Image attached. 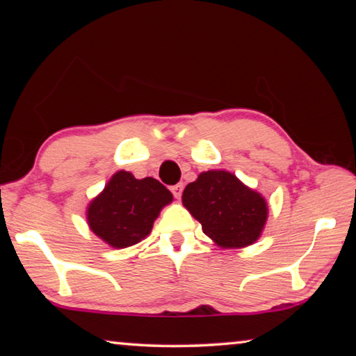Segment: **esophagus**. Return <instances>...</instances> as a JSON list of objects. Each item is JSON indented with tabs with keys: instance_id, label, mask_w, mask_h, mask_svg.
<instances>
[{
	"instance_id": "34e87169",
	"label": "esophagus",
	"mask_w": 356,
	"mask_h": 356,
	"mask_svg": "<svg viewBox=\"0 0 356 356\" xmlns=\"http://www.w3.org/2000/svg\"><path fill=\"white\" fill-rule=\"evenodd\" d=\"M171 191L176 200H180V196H182V191H184V185L182 184H177V185H172L171 186Z\"/></svg>"
}]
</instances>
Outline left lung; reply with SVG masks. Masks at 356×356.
Returning <instances> with one entry per match:
<instances>
[{
	"mask_svg": "<svg viewBox=\"0 0 356 356\" xmlns=\"http://www.w3.org/2000/svg\"><path fill=\"white\" fill-rule=\"evenodd\" d=\"M182 202L202 232L221 248H243L261 237L268 207L265 197L234 176L212 170L185 186Z\"/></svg>",
	"mask_w": 356,
	"mask_h": 356,
	"instance_id": "obj_1",
	"label": "left lung"
}]
</instances>
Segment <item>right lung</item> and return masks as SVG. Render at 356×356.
Returning a JSON list of instances; mask_svg holds the SVG:
<instances>
[{
  "label": "right lung",
  "mask_w": 356,
  "mask_h": 356,
  "mask_svg": "<svg viewBox=\"0 0 356 356\" xmlns=\"http://www.w3.org/2000/svg\"><path fill=\"white\" fill-rule=\"evenodd\" d=\"M170 202L171 191L156 179L118 171L89 202L88 225L111 248H127L149 236L160 210Z\"/></svg>",
  "instance_id": "add662e5"
}]
</instances>
